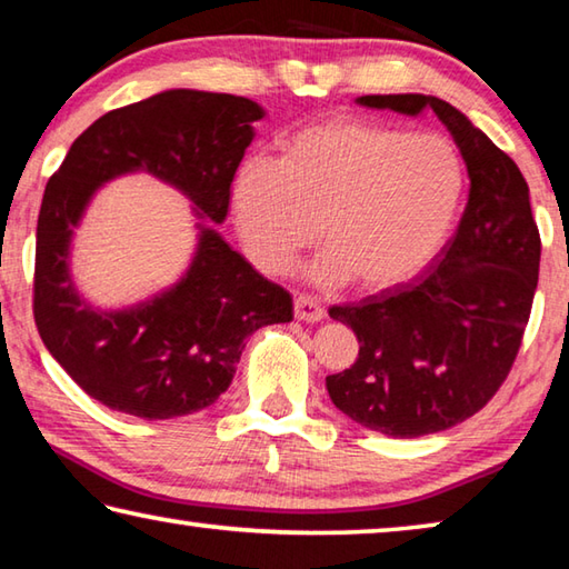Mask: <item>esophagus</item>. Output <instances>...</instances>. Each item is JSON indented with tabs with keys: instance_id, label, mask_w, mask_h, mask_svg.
I'll use <instances>...</instances> for the list:
<instances>
[{
	"instance_id": "34e87169",
	"label": "esophagus",
	"mask_w": 569,
	"mask_h": 569,
	"mask_svg": "<svg viewBox=\"0 0 569 569\" xmlns=\"http://www.w3.org/2000/svg\"><path fill=\"white\" fill-rule=\"evenodd\" d=\"M293 311H296V319L306 321V323H319V321H323V316H326L323 306L316 303L311 296H296Z\"/></svg>"
}]
</instances>
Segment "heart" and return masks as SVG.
Listing matches in <instances>:
<instances>
[{
  "mask_svg": "<svg viewBox=\"0 0 569 569\" xmlns=\"http://www.w3.org/2000/svg\"><path fill=\"white\" fill-rule=\"evenodd\" d=\"M467 170L445 134L363 120H329L288 138L281 162L238 168L230 206L240 240L266 273H283L319 236L321 286L356 278L379 293L409 283L451 236Z\"/></svg>",
  "mask_w": 569,
  "mask_h": 569,
  "instance_id": "1",
  "label": "heart"
}]
</instances>
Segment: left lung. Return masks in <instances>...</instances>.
Returning <instances> with one entry per match:
<instances>
[{
    "instance_id": "left-lung-1",
    "label": "left lung",
    "mask_w": 569,
    "mask_h": 569,
    "mask_svg": "<svg viewBox=\"0 0 569 569\" xmlns=\"http://www.w3.org/2000/svg\"><path fill=\"white\" fill-rule=\"evenodd\" d=\"M356 102L409 118L435 112L471 186L457 233L417 283L329 308L353 329L359 359L326 377V389L336 409L379 435H437L495 397L522 343L542 250L529 188L515 160L445 100L407 92Z\"/></svg>"
}]
</instances>
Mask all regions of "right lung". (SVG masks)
I'll return each instance as SVG.
<instances>
[{
	"instance_id": "right-lung-1",
	"label": "right lung",
	"mask_w": 569,
	"mask_h": 569,
	"mask_svg": "<svg viewBox=\"0 0 569 569\" xmlns=\"http://www.w3.org/2000/svg\"><path fill=\"white\" fill-rule=\"evenodd\" d=\"M261 104L236 94L166 90L94 120L44 188L37 220L34 321L57 363L92 399L140 419H172L213 403L233 381L246 339L293 319V298L230 248L217 226L253 142ZM148 171L197 213L187 273L128 309H100L76 291L71 238L97 190Z\"/></svg>"
}]
</instances>
